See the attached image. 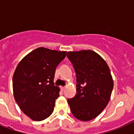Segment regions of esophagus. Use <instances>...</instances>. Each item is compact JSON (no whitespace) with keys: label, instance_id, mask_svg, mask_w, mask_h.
<instances>
[{"label":"esophagus","instance_id":"34e87169","mask_svg":"<svg viewBox=\"0 0 134 134\" xmlns=\"http://www.w3.org/2000/svg\"><path fill=\"white\" fill-rule=\"evenodd\" d=\"M65 87H63V86H61L60 87V90H62V91H64V90H65Z\"/></svg>","mask_w":134,"mask_h":134}]
</instances>
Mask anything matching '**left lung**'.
Returning a JSON list of instances; mask_svg holds the SVG:
<instances>
[{"instance_id":"1","label":"left lung","mask_w":134,"mask_h":134,"mask_svg":"<svg viewBox=\"0 0 134 134\" xmlns=\"http://www.w3.org/2000/svg\"><path fill=\"white\" fill-rule=\"evenodd\" d=\"M76 74L75 97L68 99L72 114L81 121L95 118L107 106L113 81L107 63L91 50L67 52Z\"/></svg>"}]
</instances>
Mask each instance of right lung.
I'll use <instances>...</instances> for the list:
<instances>
[{"instance_id":"obj_1","label":"right lung","mask_w":134,"mask_h":134,"mask_svg":"<svg viewBox=\"0 0 134 134\" xmlns=\"http://www.w3.org/2000/svg\"><path fill=\"white\" fill-rule=\"evenodd\" d=\"M66 51L40 47L25 56L14 73V97L21 110L35 121L51 115L60 88L55 86V69Z\"/></svg>"}]
</instances>
